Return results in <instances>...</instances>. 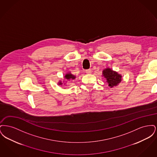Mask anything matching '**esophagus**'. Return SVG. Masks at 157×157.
Listing matches in <instances>:
<instances>
[{"instance_id":"esophagus-1","label":"esophagus","mask_w":157,"mask_h":157,"mask_svg":"<svg viewBox=\"0 0 157 157\" xmlns=\"http://www.w3.org/2000/svg\"><path fill=\"white\" fill-rule=\"evenodd\" d=\"M86 73L87 74H90L92 73V71L90 69H88V70H86Z\"/></svg>"}]
</instances>
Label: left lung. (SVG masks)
Listing matches in <instances>:
<instances>
[{"mask_svg":"<svg viewBox=\"0 0 157 157\" xmlns=\"http://www.w3.org/2000/svg\"><path fill=\"white\" fill-rule=\"evenodd\" d=\"M102 76L106 79V82L110 88L118 86L122 81V75L109 67L105 68L102 71Z\"/></svg>","mask_w":157,"mask_h":157,"instance_id":"8db88e82","label":"left lung"}]
</instances>
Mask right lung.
<instances>
[{"label": "right lung", "mask_w": 157, "mask_h": 157, "mask_svg": "<svg viewBox=\"0 0 157 157\" xmlns=\"http://www.w3.org/2000/svg\"><path fill=\"white\" fill-rule=\"evenodd\" d=\"M63 78H65V79H64V81H63V82H62L61 81H59V82H58V85H61V86H62L63 85H67V81H72V80L75 79V78H76V76L72 75V74L71 73V72H69L67 73V74L65 75Z\"/></svg>", "instance_id": "obj_1"}]
</instances>
